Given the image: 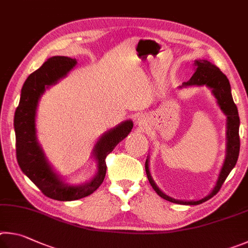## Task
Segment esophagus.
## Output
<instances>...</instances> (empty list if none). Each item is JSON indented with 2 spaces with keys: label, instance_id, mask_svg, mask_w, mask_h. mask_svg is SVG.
I'll return each mask as SVG.
<instances>
[{
  "label": "esophagus",
  "instance_id": "34e87169",
  "mask_svg": "<svg viewBox=\"0 0 248 248\" xmlns=\"http://www.w3.org/2000/svg\"><path fill=\"white\" fill-rule=\"evenodd\" d=\"M137 124L140 125H140H142V122H141V121H140V119H138V121H137Z\"/></svg>",
  "mask_w": 248,
  "mask_h": 248
}]
</instances>
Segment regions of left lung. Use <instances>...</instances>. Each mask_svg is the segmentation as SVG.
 <instances>
[{
	"label": "left lung",
	"instance_id": "obj_1",
	"mask_svg": "<svg viewBox=\"0 0 248 248\" xmlns=\"http://www.w3.org/2000/svg\"><path fill=\"white\" fill-rule=\"evenodd\" d=\"M194 75L190 77V79L188 81L183 82V86L182 87L206 85L212 90V93H214L216 99L218 100L220 108L222 110L224 114L227 115V155H225L224 163L222 166V169H221V172L215 188L212 189L210 195H208L207 197L196 202L179 201V199L171 198L169 197L168 195L162 193L161 190L159 189L158 186L155 185L153 177H151L148 159L146 160V174L147 177H148L150 185L153 186V188L155 190V193H157L160 197L166 199V201L174 203H180V205H199V203L208 201V199L218 193L221 186L224 183L225 179H227L228 175L230 174V172H231L232 169L235 167L238 154H240V135H238L240 117H238L237 108L233 101L231 94V86H230L229 79L227 76L216 66V65L210 63L209 61L207 60H196L194 63Z\"/></svg>",
	"mask_w": 248,
	"mask_h": 248
}]
</instances>
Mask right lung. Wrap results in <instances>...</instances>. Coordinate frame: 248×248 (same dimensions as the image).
Listing matches in <instances>:
<instances>
[{"instance_id":"obj_1","label":"right lung","mask_w":248,"mask_h":248,"mask_svg":"<svg viewBox=\"0 0 248 248\" xmlns=\"http://www.w3.org/2000/svg\"><path fill=\"white\" fill-rule=\"evenodd\" d=\"M76 63L75 59L67 56H53L30 74L21 88L19 104L14 117L16 157L21 171L46 197L60 202L76 201L88 196L102 184L107 172V155L128 135L134 125L131 120H127L99 138L93 150L98 162L97 174L93 180L79 186L64 184L52 170L37 140L36 112L39 99L46 88L66 76Z\"/></svg>"}]
</instances>
